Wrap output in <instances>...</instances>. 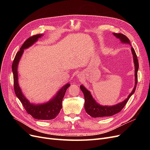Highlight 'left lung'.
I'll return each instance as SVG.
<instances>
[{"label": "left lung", "mask_w": 150, "mask_h": 150, "mask_svg": "<svg viewBox=\"0 0 150 150\" xmlns=\"http://www.w3.org/2000/svg\"><path fill=\"white\" fill-rule=\"evenodd\" d=\"M114 35L117 38L120 39L122 43H127L129 44L130 42L129 39L126 37L124 34L121 33H113ZM131 51H132V54L133 55V60L134 63V67H135V86L134 88L133 89L132 92H131L129 96L122 103H120L119 104H116L115 106H101L100 104H98L94 99L93 98L91 93L89 91L88 89H86L83 85L80 86V88L82 91L84 96V108L86 112H87V114L90 115L93 117H104V116H111L114 115L116 113L120 112L122 108H123L126 104L127 102L128 101L129 99L131 96L134 91L136 88H137V84L138 83V70L139 67V64L138 61V58L137 54L135 52V51L133 47H131Z\"/></svg>", "instance_id": "left-lung-1"}]
</instances>
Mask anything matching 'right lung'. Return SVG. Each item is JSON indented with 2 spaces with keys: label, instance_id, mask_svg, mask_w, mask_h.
Wrapping results in <instances>:
<instances>
[{
  "label": "right lung",
  "instance_id": "add662e5",
  "mask_svg": "<svg viewBox=\"0 0 150 150\" xmlns=\"http://www.w3.org/2000/svg\"><path fill=\"white\" fill-rule=\"evenodd\" d=\"M41 36H42V34H37L31 36L25 40L20 48L19 51L17 52L12 65L13 76V88H14L17 97L19 98L28 114L30 115L34 118L37 120H50L55 118L59 113L62 108V99L64 98L67 89L69 87L71 84L67 83L63 86L59 91V92L54 98H53L50 101L45 104L35 105V104H31L24 96L23 94L21 92L19 84H18L17 66L22 54H23L24 49L32 46Z\"/></svg>",
  "mask_w": 150,
  "mask_h": 150
}]
</instances>
